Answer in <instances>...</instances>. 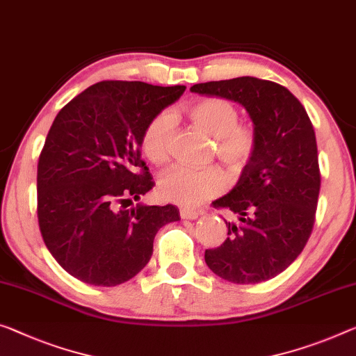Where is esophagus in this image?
I'll return each mask as SVG.
<instances>
[{"mask_svg": "<svg viewBox=\"0 0 356 356\" xmlns=\"http://www.w3.org/2000/svg\"><path fill=\"white\" fill-rule=\"evenodd\" d=\"M179 215H181L183 220H197L200 215V211L193 210V209H181L179 210Z\"/></svg>", "mask_w": 356, "mask_h": 356, "instance_id": "1", "label": "esophagus"}]
</instances>
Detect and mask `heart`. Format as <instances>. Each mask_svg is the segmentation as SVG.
I'll list each match as a JSON object with an SVG mask.
<instances>
[{
  "label": "heart",
  "instance_id": "heart-1",
  "mask_svg": "<svg viewBox=\"0 0 356 356\" xmlns=\"http://www.w3.org/2000/svg\"><path fill=\"white\" fill-rule=\"evenodd\" d=\"M186 114L195 127L215 138V154L231 172H240L253 157L258 146V134L248 122H238V109L224 98H205L186 106ZM175 127L170 111L156 114L146 124L141 135V149L154 165L168 159V143ZM226 177L215 165L193 168L175 165L163 173L159 183L165 200L193 207L220 194Z\"/></svg>",
  "mask_w": 356,
  "mask_h": 356
}]
</instances>
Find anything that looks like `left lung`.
<instances>
[{"instance_id":"left-lung-1","label":"left lung","mask_w":356,"mask_h":356,"mask_svg":"<svg viewBox=\"0 0 356 356\" xmlns=\"http://www.w3.org/2000/svg\"><path fill=\"white\" fill-rule=\"evenodd\" d=\"M191 92L242 105L258 134L237 184L213 202L237 221H226L221 247L205 250L207 266L237 285L270 280L300 254L315 222L321 177L314 125L298 98L272 81L242 76Z\"/></svg>"}]
</instances>
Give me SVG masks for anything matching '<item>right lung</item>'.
<instances>
[{"instance_id": "add662e5", "label": "right lung", "mask_w": 356, "mask_h": 356, "mask_svg": "<svg viewBox=\"0 0 356 356\" xmlns=\"http://www.w3.org/2000/svg\"><path fill=\"white\" fill-rule=\"evenodd\" d=\"M184 86L102 81L60 109L38 162V222L47 250L78 280L116 286L149 262L175 205L136 204L152 189L141 161L146 124Z\"/></svg>"}]
</instances>
